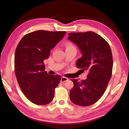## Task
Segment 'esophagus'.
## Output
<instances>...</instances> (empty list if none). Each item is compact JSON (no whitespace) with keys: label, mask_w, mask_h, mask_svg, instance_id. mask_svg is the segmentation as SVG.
I'll return each instance as SVG.
<instances>
[{"label":"esophagus","mask_w":129,"mask_h":129,"mask_svg":"<svg viewBox=\"0 0 129 129\" xmlns=\"http://www.w3.org/2000/svg\"><path fill=\"white\" fill-rule=\"evenodd\" d=\"M68 80V79L67 78L64 77V76H62L61 79V80H60V81H61V83H64V82L67 81Z\"/></svg>","instance_id":"34e87169"}]
</instances>
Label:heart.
Masks as SVG:
<instances>
[{"instance_id":"b5f03b06","label":"heart","mask_w":129,"mask_h":129,"mask_svg":"<svg viewBox=\"0 0 129 129\" xmlns=\"http://www.w3.org/2000/svg\"><path fill=\"white\" fill-rule=\"evenodd\" d=\"M65 49H66L67 50V49H75V48L73 44L70 43H67L66 44H65Z\"/></svg>"}]
</instances>
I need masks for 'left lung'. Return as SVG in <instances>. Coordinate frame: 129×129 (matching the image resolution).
<instances>
[{
  "mask_svg": "<svg viewBox=\"0 0 129 129\" xmlns=\"http://www.w3.org/2000/svg\"><path fill=\"white\" fill-rule=\"evenodd\" d=\"M69 36L83 54L76 67L88 73L86 80H72L74 86L70 91V100L79 106L91 105L102 96L111 77L113 60L110 45L92 31L71 33Z\"/></svg>",
  "mask_w": 129,
  "mask_h": 129,
  "instance_id": "1",
  "label": "left lung"
}]
</instances>
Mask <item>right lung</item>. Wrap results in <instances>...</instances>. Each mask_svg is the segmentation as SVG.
Segmentation results:
<instances>
[{
  "mask_svg": "<svg viewBox=\"0 0 129 129\" xmlns=\"http://www.w3.org/2000/svg\"><path fill=\"white\" fill-rule=\"evenodd\" d=\"M65 31L37 30L24 35L16 48L14 69L19 85L25 96L38 105L50 103L61 80L49 75L44 60L64 37Z\"/></svg>",
  "mask_w": 129,
  "mask_h": 129,
  "instance_id": "1",
  "label": "right lung"
}]
</instances>
